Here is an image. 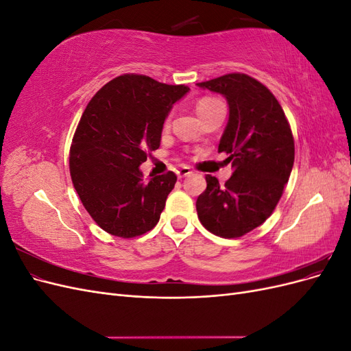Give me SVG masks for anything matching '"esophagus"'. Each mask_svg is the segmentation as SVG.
<instances>
[{
    "mask_svg": "<svg viewBox=\"0 0 351 351\" xmlns=\"http://www.w3.org/2000/svg\"><path fill=\"white\" fill-rule=\"evenodd\" d=\"M192 173H193V171H192V168H190V167H186V165L180 167V168H178V171H177V174H178V177H180V178H182V177H186V176H190Z\"/></svg>",
    "mask_w": 351,
    "mask_h": 351,
    "instance_id": "esophagus-1",
    "label": "esophagus"
}]
</instances>
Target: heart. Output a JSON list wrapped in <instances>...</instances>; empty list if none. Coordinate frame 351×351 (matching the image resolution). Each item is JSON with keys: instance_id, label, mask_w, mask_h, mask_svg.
<instances>
[{"instance_id": "obj_1", "label": "heart", "mask_w": 351, "mask_h": 351, "mask_svg": "<svg viewBox=\"0 0 351 351\" xmlns=\"http://www.w3.org/2000/svg\"><path fill=\"white\" fill-rule=\"evenodd\" d=\"M219 105H222V104H221L218 99L209 98V97H206V98H202V99H199V101H197V104H196V112H197V115L200 117V115L206 114L208 111H210V110H214V108L219 107Z\"/></svg>"}]
</instances>
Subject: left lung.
<instances>
[{"label": "left lung", "mask_w": 351, "mask_h": 351, "mask_svg": "<svg viewBox=\"0 0 351 351\" xmlns=\"http://www.w3.org/2000/svg\"><path fill=\"white\" fill-rule=\"evenodd\" d=\"M221 93L230 117L218 152L228 154L226 184L206 176L196 200L199 221L212 234L236 239L263 224L280 202L294 164V139L280 102L261 82L231 73L196 83Z\"/></svg>", "instance_id": "obj_1"}]
</instances>
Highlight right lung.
<instances>
[{"mask_svg": "<svg viewBox=\"0 0 351 351\" xmlns=\"http://www.w3.org/2000/svg\"><path fill=\"white\" fill-rule=\"evenodd\" d=\"M189 90L124 74L102 86L83 111L70 147V176L104 231L132 239L158 224L177 176L168 171L145 182L139 167L159 147L168 112Z\"/></svg>", "mask_w": 351, "mask_h": 351, "instance_id": "add662e5", "label": "right lung"}]
</instances>
